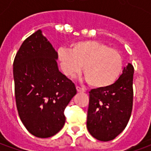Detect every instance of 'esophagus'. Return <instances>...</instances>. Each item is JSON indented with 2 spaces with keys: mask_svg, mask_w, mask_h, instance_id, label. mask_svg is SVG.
<instances>
[{
  "mask_svg": "<svg viewBox=\"0 0 151 151\" xmlns=\"http://www.w3.org/2000/svg\"><path fill=\"white\" fill-rule=\"evenodd\" d=\"M76 89H77L78 92H85V89L82 88V87H81V86H76Z\"/></svg>",
  "mask_w": 151,
  "mask_h": 151,
  "instance_id": "34e87169",
  "label": "esophagus"
}]
</instances>
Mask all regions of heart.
I'll list each match as a JSON object with an SVG mask.
<instances>
[{"label":"heart","instance_id":"1","mask_svg":"<svg viewBox=\"0 0 151 151\" xmlns=\"http://www.w3.org/2000/svg\"><path fill=\"white\" fill-rule=\"evenodd\" d=\"M57 56L66 76L78 73L83 65L87 82L97 89L113 85L122 72L123 60L119 52L99 41H78L72 43L71 49L60 47Z\"/></svg>","mask_w":151,"mask_h":151}]
</instances>
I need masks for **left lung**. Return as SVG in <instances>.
I'll use <instances>...</instances> for the list:
<instances>
[{
    "label": "left lung",
    "instance_id": "8db88e82",
    "mask_svg": "<svg viewBox=\"0 0 151 151\" xmlns=\"http://www.w3.org/2000/svg\"><path fill=\"white\" fill-rule=\"evenodd\" d=\"M133 66L129 63L113 85L89 92L86 127L97 140H113L125 129L133 108Z\"/></svg>",
    "mask_w": 151,
    "mask_h": 151
}]
</instances>
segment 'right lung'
Listing matches in <instances>:
<instances>
[{
    "label": "right lung",
    "mask_w": 151,
    "mask_h": 151,
    "mask_svg": "<svg viewBox=\"0 0 151 151\" xmlns=\"http://www.w3.org/2000/svg\"><path fill=\"white\" fill-rule=\"evenodd\" d=\"M57 59L56 51L38 30L24 40L14 61L18 115L26 129L41 138L62 129L64 111L77 93L74 83L59 71Z\"/></svg>",
    "instance_id": "add662e5"
}]
</instances>
